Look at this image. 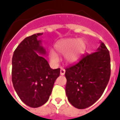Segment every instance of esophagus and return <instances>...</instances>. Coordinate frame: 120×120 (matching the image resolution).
I'll use <instances>...</instances> for the list:
<instances>
[{
  "instance_id": "obj_1",
  "label": "esophagus",
  "mask_w": 120,
  "mask_h": 120,
  "mask_svg": "<svg viewBox=\"0 0 120 120\" xmlns=\"http://www.w3.org/2000/svg\"><path fill=\"white\" fill-rule=\"evenodd\" d=\"M65 69H64V68H61V70H60V74H61V75H62V76H63V75H64V74H65Z\"/></svg>"
}]
</instances>
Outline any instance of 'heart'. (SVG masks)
Masks as SVG:
<instances>
[{
    "label": "heart",
    "instance_id": "obj_1",
    "mask_svg": "<svg viewBox=\"0 0 120 120\" xmlns=\"http://www.w3.org/2000/svg\"><path fill=\"white\" fill-rule=\"evenodd\" d=\"M86 45L82 40L76 38H68L61 41L56 45V49L60 54L66 55L67 62L72 63L77 61L83 54ZM51 58L52 61L57 62L59 60L56 53L51 51Z\"/></svg>",
    "mask_w": 120,
    "mask_h": 120
}]
</instances>
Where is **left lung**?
I'll return each mask as SVG.
<instances>
[{
    "mask_svg": "<svg viewBox=\"0 0 120 120\" xmlns=\"http://www.w3.org/2000/svg\"><path fill=\"white\" fill-rule=\"evenodd\" d=\"M65 92L77 109L93 105L101 97L111 76L109 52L101 42L97 51L83 55L79 62L65 68Z\"/></svg>",
    "mask_w": 120,
    "mask_h": 120,
    "instance_id": "obj_1",
    "label": "left lung"
}]
</instances>
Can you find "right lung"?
I'll return each instance as SVG.
<instances>
[{"mask_svg":"<svg viewBox=\"0 0 120 120\" xmlns=\"http://www.w3.org/2000/svg\"><path fill=\"white\" fill-rule=\"evenodd\" d=\"M38 33L26 37L14 52L12 59V82L22 101L31 108H38L48 101L53 85L60 75V68H51L40 55L46 51Z\"/></svg>","mask_w":120,"mask_h":120,"instance_id":"right-lung-1","label":"right lung"}]
</instances>
